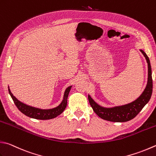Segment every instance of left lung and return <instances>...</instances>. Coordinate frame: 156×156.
Returning <instances> with one entry per match:
<instances>
[{
    "label": "left lung",
    "instance_id": "8db88e82",
    "mask_svg": "<svg viewBox=\"0 0 156 156\" xmlns=\"http://www.w3.org/2000/svg\"><path fill=\"white\" fill-rule=\"evenodd\" d=\"M142 52L148 65V78L147 83L143 93L139 98H136L130 103L122 106L107 108L97 104L90 95H88V100L97 115L105 120L113 122H125L130 121L136 117L142 108L147 104L152 94L153 90V81L151 76V67L150 61L145 52L142 49H140Z\"/></svg>",
    "mask_w": 156,
    "mask_h": 156
}]
</instances>
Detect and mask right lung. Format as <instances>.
Here are the masks:
<instances>
[{
    "mask_svg": "<svg viewBox=\"0 0 156 156\" xmlns=\"http://www.w3.org/2000/svg\"><path fill=\"white\" fill-rule=\"evenodd\" d=\"M72 86H69L66 87V89L64 91L63 100L61 102V103L58 106V107L49 108V109H42V108H37L32 107L30 105H27L24 103H23L21 101H20L18 99L16 98L11 93L9 89V87L8 86L9 93L12 98L15 105H16L17 108L23 113L25 115L28 116L31 118L37 119H50L56 117L58 115H59L62 113L63 112L66 107L67 105V98H68L70 90L71 89Z\"/></svg>",
    "mask_w": 156,
    "mask_h": 156,
    "instance_id": "1",
    "label": "right lung"
}]
</instances>
